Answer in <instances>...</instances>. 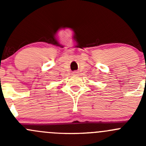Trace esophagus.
I'll return each instance as SVG.
<instances>
[{
    "mask_svg": "<svg viewBox=\"0 0 146 146\" xmlns=\"http://www.w3.org/2000/svg\"><path fill=\"white\" fill-rule=\"evenodd\" d=\"M78 72H77V71L73 72V76H76V75H78Z\"/></svg>",
    "mask_w": 146,
    "mask_h": 146,
    "instance_id": "34e87169",
    "label": "esophagus"
}]
</instances>
